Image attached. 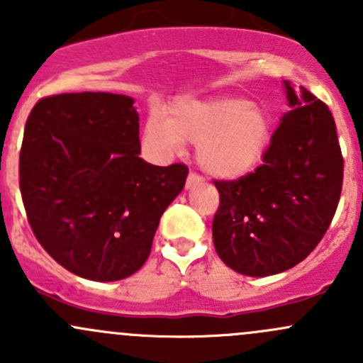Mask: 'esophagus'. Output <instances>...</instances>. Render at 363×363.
<instances>
[{
  "mask_svg": "<svg viewBox=\"0 0 363 363\" xmlns=\"http://www.w3.org/2000/svg\"><path fill=\"white\" fill-rule=\"evenodd\" d=\"M202 181H203L202 175H199L196 172H189L188 179H186V188H193V186L200 184Z\"/></svg>",
  "mask_w": 363,
  "mask_h": 363,
  "instance_id": "esophagus-1",
  "label": "esophagus"
}]
</instances>
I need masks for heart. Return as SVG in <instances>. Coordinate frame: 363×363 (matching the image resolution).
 <instances>
[{"label": "heart", "mask_w": 363, "mask_h": 363, "mask_svg": "<svg viewBox=\"0 0 363 363\" xmlns=\"http://www.w3.org/2000/svg\"><path fill=\"white\" fill-rule=\"evenodd\" d=\"M149 147L172 152L181 142L196 144V161L207 174L237 179L250 174L265 156L272 119L246 98L182 101L164 116L149 117L144 130Z\"/></svg>", "instance_id": "heart-1"}]
</instances>
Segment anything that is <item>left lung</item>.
Instances as JSON below:
<instances>
[{"label":"left lung","mask_w":363,"mask_h":363,"mask_svg":"<svg viewBox=\"0 0 363 363\" xmlns=\"http://www.w3.org/2000/svg\"><path fill=\"white\" fill-rule=\"evenodd\" d=\"M284 86L291 111L263 163L235 181H214L216 252L244 276H272L306 259L327 233L342 189L334 116L306 87Z\"/></svg>","instance_id":"8db88e82"}]
</instances>
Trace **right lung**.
Masks as SVG:
<instances>
[{
	"mask_svg": "<svg viewBox=\"0 0 363 363\" xmlns=\"http://www.w3.org/2000/svg\"><path fill=\"white\" fill-rule=\"evenodd\" d=\"M138 155L130 96L54 94L29 112L19 156L26 216L43 250L75 276L119 281L151 255L188 167H156Z\"/></svg>",
	"mask_w": 363,
	"mask_h": 363,
	"instance_id": "add662e5",
	"label": "right lung"
}]
</instances>
